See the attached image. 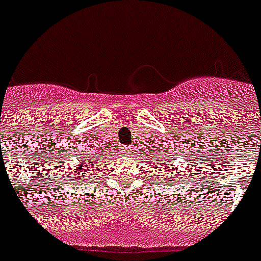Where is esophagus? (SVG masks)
<instances>
[{
	"label": "esophagus",
	"instance_id": "1",
	"mask_svg": "<svg viewBox=\"0 0 261 261\" xmlns=\"http://www.w3.org/2000/svg\"><path fill=\"white\" fill-rule=\"evenodd\" d=\"M130 151H132V149H130L129 146H123V147H122V153H123V154H130Z\"/></svg>",
	"mask_w": 261,
	"mask_h": 261
}]
</instances>
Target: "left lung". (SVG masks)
Wrapping results in <instances>:
<instances>
[{"instance_id":"obj_1","label":"left lung","mask_w":261,"mask_h":261,"mask_svg":"<svg viewBox=\"0 0 261 261\" xmlns=\"http://www.w3.org/2000/svg\"><path fill=\"white\" fill-rule=\"evenodd\" d=\"M154 162H156V160H154ZM162 171H163V170H160L159 173H162ZM164 173H166V182H167V184H173V182H175V181L178 180V177H180L178 174H174L175 170L169 167V166H166V171H164Z\"/></svg>"}]
</instances>
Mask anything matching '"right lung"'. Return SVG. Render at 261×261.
Segmentation results:
<instances>
[{
  "mask_svg": "<svg viewBox=\"0 0 261 261\" xmlns=\"http://www.w3.org/2000/svg\"><path fill=\"white\" fill-rule=\"evenodd\" d=\"M97 166V163H94L92 160H83L80 162V164H77L74 169H73V173H71V180H75L79 178L81 181H87L88 175L94 173V167Z\"/></svg>",
  "mask_w": 261,
  "mask_h": 261,
  "instance_id": "obj_1",
  "label": "right lung"
}]
</instances>
